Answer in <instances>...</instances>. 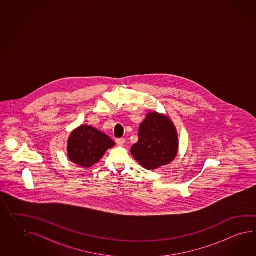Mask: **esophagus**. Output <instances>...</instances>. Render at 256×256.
<instances>
[{"mask_svg":"<svg viewBox=\"0 0 256 256\" xmlns=\"http://www.w3.org/2000/svg\"><path fill=\"white\" fill-rule=\"evenodd\" d=\"M116 144H118V145H119V146H123V145L125 144V138H116Z\"/></svg>","mask_w":256,"mask_h":256,"instance_id":"1","label":"esophagus"}]
</instances>
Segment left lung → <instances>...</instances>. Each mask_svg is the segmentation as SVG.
Returning <instances> with one entry per match:
<instances>
[{
  "mask_svg": "<svg viewBox=\"0 0 256 256\" xmlns=\"http://www.w3.org/2000/svg\"><path fill=\"white\" fill-rule=\"evenodd\" d=\"M130 152L148 170L173 162L178 152V131L173 121L164 114L148 112L138 128V140L132 145Z\"/></svg>",
  "mask_w": 256,
  "mask_h": 256,
  "instance_id": "1",
  "label": "left lung"
}]
</instances>
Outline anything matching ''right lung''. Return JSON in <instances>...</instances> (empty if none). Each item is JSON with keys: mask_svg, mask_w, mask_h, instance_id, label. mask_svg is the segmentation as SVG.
<instances>
[{"mask_svg": "<svg viewBox=\"0 0 256 256\" xmlns=\"http://www.w3.org/2000/svg\"><path fill=\"white\" fill-rule=\"evenodd\" d=\"M116 145L111 138L90 126L82 125L69 135L68 156L71 162L92 168L100 162L106 150Z\"/></svg>", "mask_w": 256, "mask_h": 256, "instance_id": "add662e5", "label": "right lung"}]
</instances>
